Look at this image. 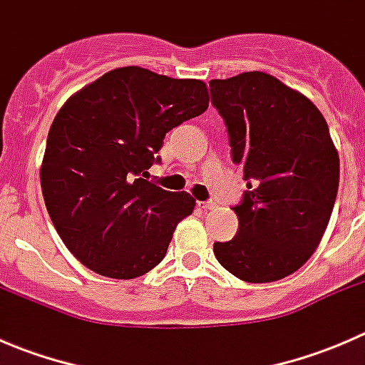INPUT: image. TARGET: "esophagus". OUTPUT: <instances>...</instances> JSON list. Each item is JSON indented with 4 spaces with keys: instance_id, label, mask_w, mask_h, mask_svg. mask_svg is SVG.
I'll return each instance as SVG.
<instances>
[{
    "instance_id": "1",
    "label": "esophagus",
    "mask_w": 365,
    "mask_h": 365,
    "mask_svg": "<svg viewBox=\"0 0 365 365\" xmlns=\"http://www.w3.org/2000/svg\"><path fill=\"white\" fill-rule=\"evenodd\" d=\"M200 206H201V208H205V210H213L217 206V203L213 200H210V201H201Z\"/></svg>"
}]
</instances>
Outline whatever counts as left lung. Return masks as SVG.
Listing matches in <instances>:
<instances>
[{
    "instance_id": "1",
    "label": "left lung",
    "mask_w": 365,
    "mask_h": 365,
    "mask_svg": "<svg viewBox=\"0 0 365 365\" xmlns=\"http://www.w3.org/2000/svg\"><path fill=\"white\" fill-rule=\"evenodd\" d=\"M231 157L247 192L238 233L215 242L219 263L245 282H274L297 272L322 242L339 187V155L329 125L305 95L264 72L210 81Z\"/></svg>"
}]
</instances>
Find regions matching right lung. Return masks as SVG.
<instances>
[{
  "label": "right lung",
  "mask_w": 365,
  "mask_h": 365,
  "mask_svg": "<svg viewBox=\"0 0 365 365\" xmlns=\"http://www.w3.org/2000/svg\"><path fill=\"white\" fill-rule=\"evenodd\" d=\"M200 79L121 67L73 93L51 125L40 183L51 220L84 267L141 277L164 259L196 200L145 180L165 134L208 108Z\"/></svg>",
  "instance_id": "right-lung-1"
}]
</instances>
